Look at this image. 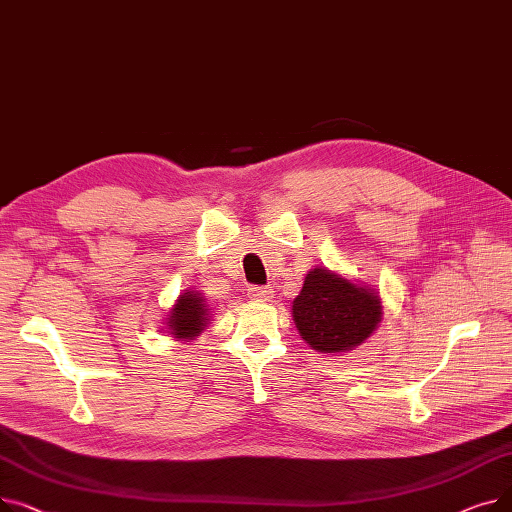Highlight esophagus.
<instances>
[{"instance_id":"1","label":"esophagus","mask_w":512,"mask_h":512,"mask_svg":"<svg viewBox=\"0 0 512 512\" xmlns=\"http://www.w3.org/2000/svg\"><path fill=\"white\" fill-rule=\"evenodd\" d=\"M274 290L270 286H251L249 288V299L251 301H270Z\"/></svg>"}]
</instances>
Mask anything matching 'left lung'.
<instances>
[{"instance_id":"obj_1","label":"left lung","mask_w":512,"mask_h":512,"mask_svg":"<svg viewBox=\"0 0 512 512\" xmlns=\"http://www.w3.org/2000/svg\"><path fill=\"white\" fill-rule=\"evenodd\" d=\"M384 317L380 292L348 280L328 267H315L299 297L292 319L301 338L317 353L344 355L373 336Z\"/></svg>"}]
</instances>
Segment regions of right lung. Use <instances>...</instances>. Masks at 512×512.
Here are the masks:
<instances>
[{"mask_svg":"<svg viewBox=\"0 0 512 512\" xmlns=\"http://www.w3.org/2000/svg\"><path fill=\"white\" fill-rule=\"evenodd\" d=\"M211 321V309L201 290H184L166 315L164 332L178 342L195 340Z\"/></svg>","mask_w":512,"mask_h":512,"instance_id":"1","label":"right lung"}]
</instances>
